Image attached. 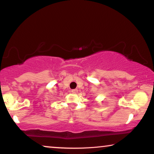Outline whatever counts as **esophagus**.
<instances>
[{
	"label": "esophagus",
	"mask_w": 154,
	"mask_h": 154,
	"mask_svg": "<svg viewBox=\"0 0 154 154\" xmlns=\"http://www.w3.org/2000/svg\"><path fill=\"white\" fill-rule=\"evenodd\" d=\"M71 92L73 94H76L78 93V90L77 89H74V90H71Z\"/></svg>",
	"instance_id": "esophagus-1"
}]
</instances>
